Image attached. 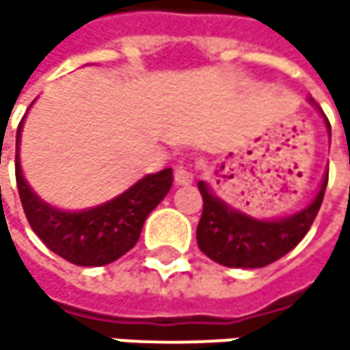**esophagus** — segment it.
Masks as SVG:
<instances>
[{
    "label": "esophagus",
    "instance_id": "1",
    "mask_svg": "<svg viewBox=\"0 0 350 350\" xmlns=\"http://www.w3.org/2000/svg\"><path fill=\"white\" fill-rule=\"evenodd\" d=\"M195 180V176H193V172L189 170V167H176V172H174V183H176L178 187H189L191 183Z\"/></svg>",
    "mask_w": 350,
    "mask_h": 350
}]
</instances>
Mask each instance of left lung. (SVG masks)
I'll list each match as a JSON object with an SVG mask.
<instances>
[{"instance_id": "obj_1", "label": "left lung", "mask_w": 350, "mask_h": 350, "mask_svg": "<svg viewBox=\"0 0 350 350\" xmlns=\"http://www.w3.org/2000/svg\"><path fill=\"white\" fill-rule=\"evenodd\" d=\"M308 103L315 105L313 98H308ZM325 128L329 134L327 119ZM197 187L201 197H204V212H201V220L197 224L199 250L208 258L224 267L260 269L286 256L308 233L321 208L323 193L327 187V172L319 185V191L302 210L273 220L254 218L228 206L204 180H199Z\"/></svg>"}]
</instances>
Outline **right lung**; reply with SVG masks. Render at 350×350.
<instances>
[{
    "mask_svg": "<svg viewBox=\"0 0 350 350\" xmlns=\"http://www.w3.org/2000/svg\"><path fill=\"white\" fill-rule=\"evenodd\" d=\"M23 122L16 132V185L27 220L35 235L60 258L77 267H103L130 252L142 224L167 195L174 174L165 167L146 174L124 193L85 210H60L39 197L21 167Z\"/></svg>",
    "mask_w": 350,
    "mask_h": 350,
    "instance_id": "add662e5",
    "label": "right lung"
}]
</instances>
